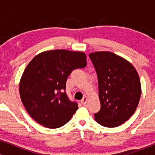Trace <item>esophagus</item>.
I'll return each mask as SVG.
<instances>
[{
	"label": "esophagus",
	"instance_id": "34e87169",
	"mask_svg": "<svg viewBox=\"0 0 155 155\" xmlns=\"http://www.w3.org/2000/svg\"><path fill=\"white\" fill-rule=\"evenodd\" d=\"M87 101V97L86 96H84V97H83V99H82V100L81 101V104H82V105H85V104H86Z\"/></svg>",
	"mask_w": 155,
	"mask_h": 155
}]
</instances>
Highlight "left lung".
<instances>
[{
    "label": "left lung",
    "mask_w": 155,
    "mask_h": 155,
    "mask_svg": "<svg viewBox=\"0 0 155 155\" xmlns=\"http://www.w3.org/2000/svg\"><path fill=\"white\" fill-rule=\"evenodd\" d=\"M98 79L101 109L95 121L107 127L123 124L136 111L141 87L136 68L122 57L110 51L89 54Z\"/></svg>",
    "instance_id": "obj_1"
}]
</instances>
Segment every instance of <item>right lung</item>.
Masks as SVG:
<instances>
[{
	"mask_svg": "<svg viewBox=\"0 0 155 155\" xmlns=\"http://www.w3.org/2000/svg\"><path fill=\"white\" fill-rule=\"evenodd\" d=\"M86 54L65 49L46 51L30 62L19 82L25 108L38 123L48 128L66 124L78 109L66 92L68 76L87 65Z\"/></svg>",
	"mask_w": 155,
	"mask_h": 155,
	"instance_id": "right-lung-1",
	"label": "right lung"
}]
</instances>
